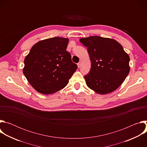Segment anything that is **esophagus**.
Returning a JSON list of instances; mask_svg holds the SVG:
<instances>
[{
  "mask_svg": "<svg viewBox=\"0 0 147 147\" xmlns=\"http://www.w3.org/2000/svg\"><path fill=\"white\" fill-rule=\"evenodd\" d=\"M81 61H80L77 64V66H78V68H80L81 67Z\"/></svg>",
  "mask_w": 147,
  "mask_h": 147,
  "instance_id": "esophagus-1",
  "label": "esophagus"
}]
</instances>
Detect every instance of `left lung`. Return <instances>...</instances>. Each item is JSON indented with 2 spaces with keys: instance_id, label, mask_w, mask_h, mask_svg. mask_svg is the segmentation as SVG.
Masks as SVG:
<instances>
[{
  "instance_id": "left-lung-1",
  "label": "left lung",
  "mask_w": 147,
  "mask_h": 147,
  "mask_svg": "<svg viewBox=\"0 0 147 147\" xmlns=\"http://www.w3.org/2000/svg\"><path fill=\"white\" fill-rule=\"evenodd\" d=\"M80 42L87 47L91 63L84 78L87 86L97 94H108L118 88L130 71V57L116 40L91 36Z\"/></svg>"
}]
</instances>
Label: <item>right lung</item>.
<instances>
[{
    "label": "right lung",
    "instance_id": "obj_1",
    "mask_svg": "<svg viewBox=\"0 0 147 147\" xmlns=\"http://www.w3.org/2000/svg\"><path fill=\"white\" fill-rule=\"evenodd\" d=\"M69 38L42 40L31 49L24 59L23 73L39 93L49 95L65 87L77 66L66 51Z\"/></svg>",
    "mask_w": 147,
    "mask_h": 147
}]
</instances>
